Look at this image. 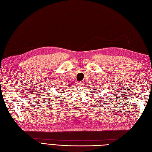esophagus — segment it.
Returning a JSON list of instances; mask_svg holds the SVG:
<instances>
[{
  "instance_id": "esophagus-1",
  "label": "esophagus",
  "mask_w": 152,
  "mask_h": 152,
  "mask_svg": "<svg viewBox=\"0 0 152 152\" xmlns=\"http://www.w3.org/2000/svg\"><path fill=\"white\" fill-rule=\"evenodd\" d=\"M83 85H84V82H79V85H78V86H83Z\"/></svg>"
}]
</instances>
